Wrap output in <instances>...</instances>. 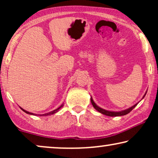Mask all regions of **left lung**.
Wrapping results in <instances>:
<instances>
[{"label": "left lung", "mask_w": 158, "mask_h": 158, "mask_svg": "<svg viewBox=\"0 0 158 158\" xmlns=\"http://www.w3.org/2000/svg\"><path fill=\"white\" fill-rule=\"evenodd\" d=\"M147 92H148V90H147L145 94H144V95L143 96V97H142V98L141 99V100H142L144 98V96H145V95L147 94ZM90 101H91V103L93 105V106L94 107V109L96 110V111H98V112H100L101 114H104V115L106 116H124L126 115V114H129V112H130L131 110H132L134 108H135L136 106H137L138 104V103H136V104H135L134 106H131L130 108H129V109H127L125 110H123V111H108V110H106V109H102V108L99 107L98 105L96 104V103L94 102V100H93V98L91 96H90Z\"/></svg>", "instance_id": "1"}]
</instances>
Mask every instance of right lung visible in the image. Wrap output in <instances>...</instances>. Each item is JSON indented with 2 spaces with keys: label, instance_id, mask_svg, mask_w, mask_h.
Wrapping results in <instances>:
<instances>
[{
  "label": "right lung",
  "instance_id": "right-lung-1",
  "mask_svg": "<svg viewBox=\"0 0 158 158\" xmlns=\"http://www.w3.org/2000/svg\"><path fill=\"white\" fill-rule=\"evenodd\" d=\"M64 106V103H62V104L60 106V107H58L57 109H55V110H53V111H50V112H48V113H46V114H34V113H31V112H29V111H26V110H24L23 109H22V108L21 107H20L21 108V109L23 111H24L25 113H27V114H30V115H34V116H49V115H52V114H56L57 113V112H58L59 111V110L61 109V108L63 106Z\"/></svg>",
  "mask_w": 158,
  "mask_h": 158
}]
</instances>
